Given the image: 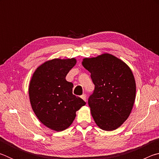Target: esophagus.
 Segmentation results:
<instances>
[{"mask_svg": "<svg viewBox=\"0 0 159 159\" xmlns=\"http://www.w3.org/2000/svg\"><path fill=\"white\" fill-rule=\"evenodd\" d=\"M80 98H81L85 102H86V95H85V94H83V95H82L81 96H80Z\"/></svg>", "mask_w": 159, "mask_h": 159, "instance_id": "obj_1", "label": "esophagus"}]
</instances>
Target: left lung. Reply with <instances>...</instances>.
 Segmentation results:
<instances>
[{"instance_id":"left-lung-1","label":"left lung","mask_w":159,"mask_h":159,"mask_svg":"<svg viewBox=\"0 0 159 159\" xmlns=\"http://www.w3.org/2000/svg\"><path fill=\"white\" fill-rule=\"evenodd\" d=\"M82 65L91 74L95 86L88 99L94 120L102 130H116L128 119L134 105L133 72L124 61L109 53L84 58Z\"/></svg>"}]
</instances>
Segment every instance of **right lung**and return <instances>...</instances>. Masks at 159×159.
I'll return each mask as SVG.
<instances>
[{"label": "right lung", "mask_w": 159, "mask_h": 159, "mask_svg": "<svg viewBox=\"0 0 159 159\" xmlns=\"http://www.w3.org/2000/svg\"><path fill=\"white\" fill-rule=\"evenodd\" d=\"M76 64L75 58L52 59L38 67L31 77L29 86L31 108L51 130H66L76 118V112L86 104L73 95V83L66 80Z\"/></svg>", "instance_id": "obj_1"}]
</instances>
